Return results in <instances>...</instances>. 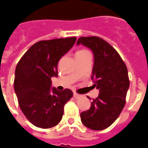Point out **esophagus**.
<instances>
[{"instance_id":"esophagus-1","label":"esophagus","mask_w":148,"mask_h":148,"mask_svg":"<svg viewBox=\"0 0 148 148\" xmlns=\"http://www.w3.org/2000/svg\"><path fill=\"white\" fill-rule=\"evenodd\" d=\"M74 97L75 99H79V98H80V97H81V95H79V94L74 92Z\"/></svg>"}]
</instances>
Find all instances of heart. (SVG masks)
<instances>
[{"label": "heart", "instance_id": "obj_1", "mask_svg": "<svg viewBox=\"0 0 148 148\" xmlns=\"http://www.w3.org/2000/svg\"><path fill=\"white\" fill-rule=\"evenodd\" d=\"M86 55H90V53L88 51H86V50H80V51L77 53L76 56L77 57H81V56H86Z\"/></svg>", "mask_w": 148, "mask_h": 148}]
</instances>
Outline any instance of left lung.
Instances as JSON below:
<instances>
[{
	"label": "left lung",
	"instance_id": "obj_1",
	"mask_svg": "<svg viewBox=\"0 0 148 148\" xmlns=\"http://www.w3.org/2000/svg\"><path fill=\"white\" fill-rule=\"evenodd\" d=\"M80 44L93 52L92 79L100 92L90 109L80 113V119L86 127L102 130L109 127L124 109L130 86L127 69L119 53L103 38L80 37L77 45Z\"/></svg>",
	"mask_w": 148,
	"mask_h": 148
}]
</instances>
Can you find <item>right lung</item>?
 <instances>
[{
  "instance_id": "1",
  "label": "right lung",
  "mask_w": 148,
  "mask_h": 148,
  "mask_svg": "<svg viewBox=\"0 0 148 148\" xmlns=\"http://www.w3.org/2000/svg\"><path fill=\"white\" fill-rule=\"evenodd\" d=\"M77 38H55L35 43L19 60L14 89L21 110L30 123L47 129L62 120L64 106L73 96L70 89L51 88V77H58L57 64L73 47Z\"/></svg>"
}]
</instances>
